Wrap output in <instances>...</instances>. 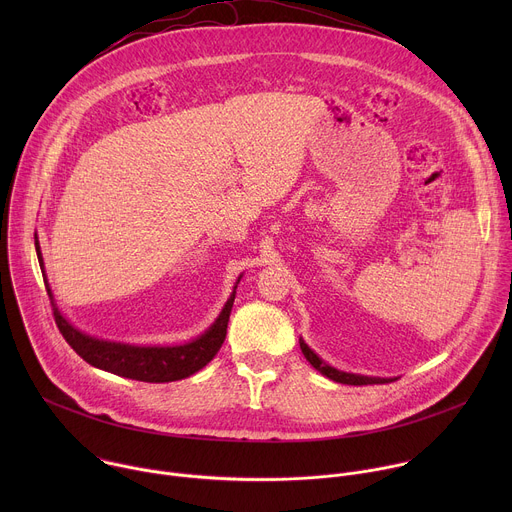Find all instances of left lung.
Listing matches in <instances>:
<instances>
[{
    "instance_id": "obj_1",
    "label": "left lung",
    "mask_w": 512,
    "mask_h": 512,
    "mask_svg": "<svg viewBox=\"0 0 512 512\" xmlns=\"http://www.w3.org/2000/svg\"><path fill=\"white\" fill-rule=\"evenodd\" d=\"M300 348H302L306 360L312 364V367H314L316 371H320L324 377H328V379H332V381H336V383H342V385H356V387H358V385H383V383H389V381H391V379H371V377H360V375H350V373L336 371L334 367H330V364L322 362V360L310 350V346H308L304 340H300Z\"/></svg>"
}]
</instances>
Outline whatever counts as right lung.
<instances>
[{
	"instance_id": "1",
	"label": "right lung",
	"mask_w": 512,
	"mask_h": 512,
	"mask_svg": "<svg viewBox=\"0 0 512 512\" xmlns=\"http://www.w3.org/2000/svg\"><path fill=\"white\" fill-rule=\"evenodd\" d=\"M36 251L42 263L38 241H36ZM48 296L52 300L50 289H48ZM233 302H235V294L223 308L218 320L200 338L182 346H129L121 342L97 340L79 332L77 328H72L60 316L54 302H52V312H54V322L60 334L64 336V340L83 360L93 364V367L125 379H133V381L170 383V381H180L194 375L196 371L206 367V364L214 358V354L221 350L227 336Z\"/></svg>"
}]
</instances>
